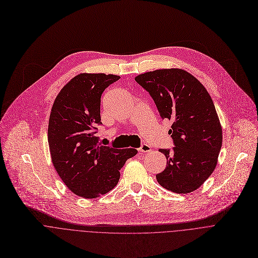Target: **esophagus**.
Masks as SVG:
<instances>
[{
	"label": "esophagus",
	"mask_w": 258,
	"mask_h": 258,
	"mask_svg": "<svg viewBox=\"0 0 258 258\" xmlns=\"http://www.w3.org/2000/svg\"><path fill=\"white\" fill-rule=\"evenodd\" d=\"M139 151L142 153H149L151 151V147L148 144H142L139 148Z\"/></svg>",
	"instance_id": "obj_1"
}]
</instances>
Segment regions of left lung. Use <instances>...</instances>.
<instances>
[{
  "label": "left lung",
  "mask_w": 258,
  "mask_h": 258,
  "mask_svg": "<svg viewBox=\"0 0 258 258\" xmlns=\"http://www.w3.org/2000/svg\"><path fill=\"white\" fill-rule=\"evenodd\" d=\"M150 94L162 119L172 120L168 134L174 148L160 149L166 168L156 175L164 188L177 194L198 189L213 173L223 135L214 102L202 83L180 69H163L136 77Z\"/></svg>",
  "instance_id": "8db88e82"
}]
</instances>
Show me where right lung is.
I'll return each mask as SVG.
<instances>
[{"label": "right lung", "instance_id": "right-lung-1", "mask_svg": "<svg viewBox=\"0 0 258 258\" xmlns=\"http://www.w3.org/2000/svg\"><path fill=\"white\" fill-rule=\"evenodd\" d=\"M119 76L80 74L56 96L48 122V145L57 174L75 195L94 199L110 191L136 149L99 145L101 95Z\"/></svg>", "mask_w": 258, "mask_h": 258}]
</instances>
